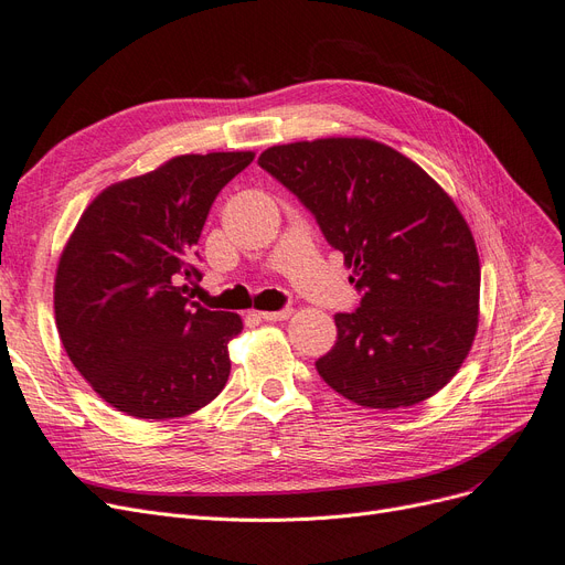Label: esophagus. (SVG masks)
I'll list each match as a JSON object with an SVG mask.
<instances>
[{"label":"esophagus","instance_id":"obj_1","mask_svg":"<svg viewBox=\"0 0 565 565\" xmlns=\"http://www.w3.org/2000/svg\"><path fill=\"white\" fill-rule=\"evenodd\" d=\"M291 316V308H282V310H262L259 318L268 320V322H276V320H287Z\"/></svg>","mask_w":565,"mask_h":565}]
</instances>
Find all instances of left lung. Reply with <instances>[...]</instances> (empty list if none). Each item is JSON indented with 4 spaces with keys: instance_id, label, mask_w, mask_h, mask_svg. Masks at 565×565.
<instances>
[{
    "instance_id": "left-lung-1",
    "label": "left lung",
    "mask_w": 565,
    "mask_h": 565,
    "mask_svg": "<svg viewBox=\"0 0 565 565\" xmlns=\"http://www.w3.org/2000/svg\"><path fill=\"white\" fill-rule=\"evenodd\" d=\"M259 166L355 268L362 299L334 316L337 343L316 362L324 383L385 412L441 391L479 322V255L456 203L412 159L364 138L278 145Z\"/></svg>"
}]
</instances>
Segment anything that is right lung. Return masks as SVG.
<instances>
[{
    "label": "right lung",
    "mask_w": 565,
    "mask_h": 565,
    "mask_svg": "<svg viewBox=\"0 0 565 565\" xmlns=\"http://www.w3.org/2000/svg\"><path fill=\"white\" fill-rule=\"evenodd\" d=\"M252 151L186 153L107 186L55 274L57 334L93 391L135 418H182L226 385L243 320L193 299L199 238L217 193Z\"/></svg>",
    "instance_id": "1"
}]
</instances>
